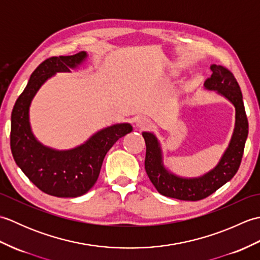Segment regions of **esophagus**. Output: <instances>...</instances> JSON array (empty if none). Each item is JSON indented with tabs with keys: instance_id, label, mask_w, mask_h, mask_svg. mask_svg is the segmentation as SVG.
I'll list each match as a JSON object with an SVG mask.
<instances>
[{
	"instance_id": "1",
	"label": "esophagus",
	"mask_w": 260,
	"mask_h": 260,
	"mask_svg": "<svg viewBox=\"0 0 260 260\" xmlns=\"http://www.w3.org/2000/svg\"><path fill=\"white\" fill-rule=\"evenodd\" d=\"M151 125H152V121L148 118L144 117V116H141V117H139L136 120V126L140 127V128H142V129L150 128Z\"/></svg>"
}]
</instances>
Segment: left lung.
<instances>
[{
    "label": "left lung",
    "mask_w": 260,
    "mask_h": 260,
    "mask_svg": "<svg viewBox=\"0 0 260 260\" xmlns=\"http://www.w3.org/2000/svg\"><path fill=\"white\" fill-rule=\"evenodd\" d=\"M210 69L212 75L204 81V87L227 98L236 108L233 137L217 167L200 178L185 179L176 176L165 169L161 146L155 135L143 132L142 135L146 144V173L162 196L184 201L202 200L233 179L240 167L248 136V119L240 87L233 73L223 66L212 64Z\"/></svg>",
    "instance_id": "obj_1"
}]
</instances>
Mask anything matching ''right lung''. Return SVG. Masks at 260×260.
<instances>
[{
	"instance_id": "obj_1",
	"label": "right lung",
	"mask_w": 260,
	"mask_h": 260,
	"mask_svg": "<svg viewBox=\"0 0 260 260\" xmlns=\"http://www.w3.org/2000/svg\"><path fill=\"white\" fill-rule=\"evenodd\" d=\"M86 57L87 53L81 51L74 56L48 58L39 64L11 115L10 145L15 163L38 189L58 198H76L89 191L98 179L106 153L120 137L133 131L131 124H115L68 151L42 145L32 134L29 108L39 88L56 73L76 68Z\"/></svg>"
}]
</instances>
